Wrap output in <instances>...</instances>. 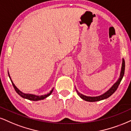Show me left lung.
I'll list each match as a JSON object with an SVG mask.
<instances>
[{"instance_id": "8db88e82", "label": "left lung", "mask_w": 131, "mask_h": 131, "mask_svg": "<svg viewBox=\"0 0 131 131\" xmlns=\"http://www.w3.org/2000/svg\"><path fill=\"white\" fill-rule=\"evenodd\" d=\"M125 60H124V59H123L122 69H121L120 75V77H119L118 80L116 82V83L114 84L112 87H111V89H109L106 92L103 93V95H100V96H88L81 94V93H80L78 91H77V93H78V95L82 98V99L85 100V101H90V102H94V101H100V100L106 99V98H109V96H111V95L115 92L116 90H117L119 84H120L121 81H122L123 77L124 74H125Z\"/></svg>"}]
</instances>
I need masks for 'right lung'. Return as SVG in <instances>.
I'll return each instance as SVG.
<instances>
[{"label": "right lung", "mask_w": 131, "mask_h": 131, "mask_svg": "<svg viewBox=\"0 0 131 131\" xmlns=\"http://www.w3.org/2000/svg\"><path fill=\"white\" fill-rule=\"evenodd\" d=\"M8 76H9V78H10L11 83H12V84H13V85L14 89H15L16 92L18 93V94L20 95V96H22V97L24 98H25V99H27V100H31V101H39V100H43L44 98H46L47 97H48V96H50V95H51V93H52V92L53 90V89L51 90L49 93H47V94L43 95H39V96H38V95H33V94H30V93H24L23 92H22L20 90H19L18 89L16 88V86L15 85H14L13 82L12 80H11L9 73H8Z\"/></svg>", "instance_id": "obj_1"}]
</instances>
